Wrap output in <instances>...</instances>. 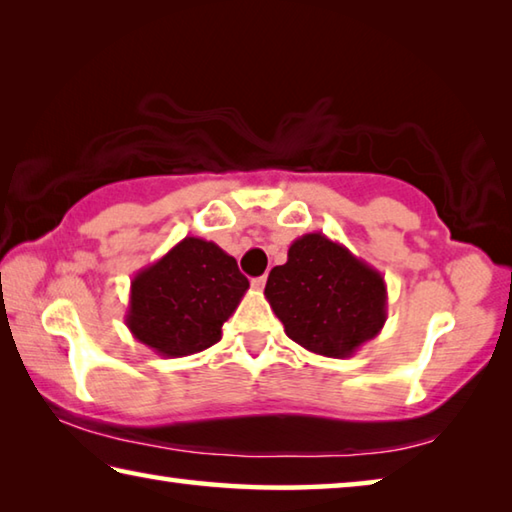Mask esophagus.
<instances>
[{
	"instance_id": "esophagus-1",
	"label": "esophagus",
	"mask_w": 512,
	"mask_h": 512,
	"mask_svg": "<svg viewBox=\"0 0 512 512\" xmlns=\"http://www.w3.org/2000/svg\"><path fill=\"white\" fill-rule=\"evenodd\" d=\"M253 289H257V291H262L264 287H266V275H262V277H253Z\"/></svg>"
}]
</instances>
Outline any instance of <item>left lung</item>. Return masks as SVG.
<instances>
[{"instance_id": "1", "label": "left lung", "mask_w": 512, "mask_h": 512, "mask_svg": "<svg viewBox=\"0 0 512 512\" xmlns=\"http://www.w3.org/2000/svg\"><path fill=\"white\" fill-rule=\"evenodd\" d=\"M264 296L291 341L332 359L352 357L388 316L384 275L320 232L293 241Z\"/></svg>"}]
</instances>
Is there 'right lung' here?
I'll return each mask as SVG.
<instances>
[{
	"instance_id": "obj_1",
	"label": "right lung",
	"mask_w": 512,
	"mask_h": 512,
	"mask_svg": "<svg viewBox=\"0 0 512 512\" xmlns=\"http://www.w3.org/2000/svg\"><path fill=\"white\" fill-rule=\"evenodd\" d=\"M248 287L235 257L214 241L185 237L135 273L126 327L160 357H189L219 343Z\"/></svg>"
}]
</instances>
